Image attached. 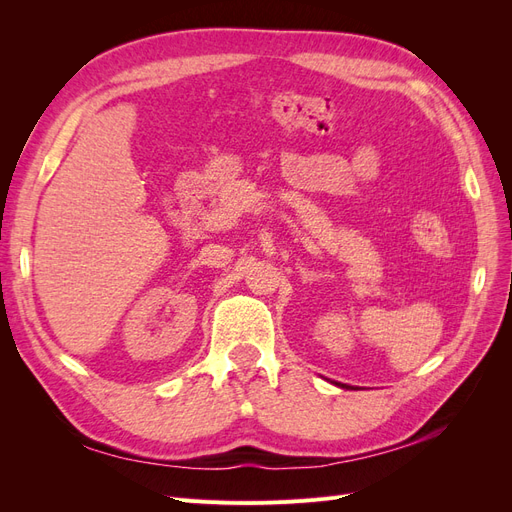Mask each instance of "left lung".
I'll use <instances>...</instances> for the list:
<instances>
[{
  "label": "left lung",
  "mask_w": 512,
  "mask_h": 512,
  "mask_svg": "<svg viewBox=\"0 0 512 512\" xmlns=\"http://www.w3.org/2000/svg\"><path fill=\"white\" fill-rule=\"evenodd\" d=\"M339 386H344V384H339Z\"/></svg>",
  "instance_id": "1"
}]
</instances>
